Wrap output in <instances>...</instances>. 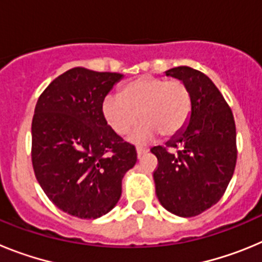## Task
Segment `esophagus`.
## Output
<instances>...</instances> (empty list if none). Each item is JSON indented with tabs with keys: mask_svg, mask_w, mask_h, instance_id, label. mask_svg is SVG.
<instances>
[{
	"mask_svg": "<svg viewBox=\"0 0 262 262\" xmlns=\"http://www.w3.org/2000/svg\"><path fill=\"white\" fill-rule=\"evenodd\" d=\"M148 152L147 148H142V147H138L136 148V154H138V157L143 156V155H145Z\"/></svg>",
	"mask_w": 262,
	"mask_h": 262,
	"instance_id": "34e87169",
	"label": "esophagus"
}]
</instances>
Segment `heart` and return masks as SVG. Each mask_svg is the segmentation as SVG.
Segmentation results:
<instances>
[{
    "mask_svg": "<svg viewBox=\"0 0 262 262\" xmlns=\"http://www.w3.org/2000/svg\"><path fill=\"white\" fill-rule=\"evenodd\" d=\"M191 107L190 90L182 81L140 76L124 84L119 94H107L101 111L106 124L120 136L133 129L140 115L143 123L129 139L147 143L157 133L164 138L181 133L190 119Z\"/></svg>",
    "mask_w": 262,
    "mask_h": 262,
    "instance_id": "obj_1",
    "label": "heart"
}]
</instances>
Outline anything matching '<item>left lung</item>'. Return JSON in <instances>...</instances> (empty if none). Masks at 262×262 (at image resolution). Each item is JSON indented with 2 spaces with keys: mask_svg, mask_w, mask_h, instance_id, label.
Here are the masks:
<instances>
[{
  "mask_svg": "<svg viewBox=\"0 0 262 262\" xmlns=\"http://www.w3.org/2000/svg\"><path fill=\"white\" fill-rule=\"evenodd\" d=\"M166 76L182 81L193 101L190 119L168 148L154 147L159 166L154 173L156 195L164 209L182 217L200 215L223 196L235 170L236 127L226 99L205 73L177 67Z\"/></svg>",
  "mask_w": 262,
  "mask_h": 262,
  "instance_id": "obj_1",
  "label": "left lung"
}]
</instances>
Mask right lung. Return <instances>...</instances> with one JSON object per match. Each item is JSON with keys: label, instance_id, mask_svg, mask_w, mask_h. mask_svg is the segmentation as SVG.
<instances>
[{"label": "right lung", "instance_id": "obj_1", "mask_svg": "<svg viewBox=\"0 0 262 262\" xmlns=\"http://www.w3.org/2000/svg\"><path fill=\"white\" fill-rule=\"evenodd\" d=\"M120 73L72 68L46 88L31 126V159L46 195L64 212L97 219L115 207L135 147L102 117V101Z\"/></svg>", "mask_w": 262, "mask_h": 262}]
</instances>
